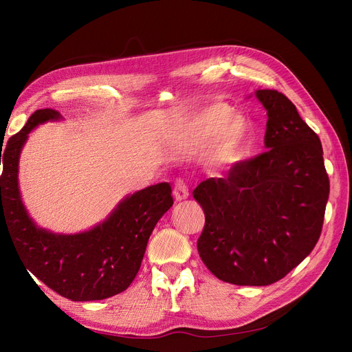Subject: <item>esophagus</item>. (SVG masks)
<instances>
[{
	"label": "esophagus",
	"instance_id": "1",
	"mask_svg": "<svg viewBox=\"0 0 352 352\" xmlns=\"http://www.w3.org/2000/svg\"><path fill=\"white\" fill-rule=\"evenodd\" d=\"M173 195L176 201H185L189 197V189L188 185L184 182L182 179H177L173 186Z\"/></svg>",
	"mask_w": 352,
	"mask_h": 352
}]
</instances>
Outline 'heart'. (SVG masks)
Returning a JSON list of instances; mask_svg holds the SVG:
<instances>
[{
    "label": "heart",
    "mask_w": 352,
    "mask_h": 352,
    "mask_svg": "<svg viewBox=\"0 0 352 352\" xmlns=\"http://www.w3.org/2000/svg\"><path fill=\"white\" fill-rule=\"evenodd\" d=\"M194 132L201 142L214 140L211 162L219 167L243 162L255 142L252 123L247 117L235 116L229 105L223 102L211 104L194 117Z\"/></svg>",
    "instance_id": "heart-1"
}]
</instances>
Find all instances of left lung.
Wrapping results in <instances>:
<instances>
[{
	"label": "left lung",
	"mask_w": 352,
	"mask_h": 352,
	"mask_svg": "<svg viewBox=\"0 0 352 352\" xmlns=\"http://www.w3.org/2000/svg\"><path fill=\"white\" fill-rule=\"evenodd\" d=\"M255 97L269 117L267 151L194 189L206 214L199 257L216 278L242 286H267L295 269L320 238L329 199L318 136L283 94Z\"/></svg>",
	"instance_id": "1"
}]
</instances>
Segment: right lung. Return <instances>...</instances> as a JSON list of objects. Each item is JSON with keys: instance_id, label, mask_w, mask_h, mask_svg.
<instances>
[{"instance_id": "right-lung-1", "label": "right lung", "mask_w": 352, "mask_h": 352, "mask_svg": "<svg viewBox=\"0 0 352 352\" xmlns=\"http://www.w3.org/2000/svg\"><path fill=\"white\" fill-rule=\"evenodd\" d=\"M58 111L36 110L23 129L7 142L0 166V235L13 238L30 273L72 301L105 300L123 292L140 272L148 239L164 212L173 206L172 186L151 185L124 197L104 221L79 233H54L32 220L19 188V160L29 133Z\"/></svg>"}]
</instances>
